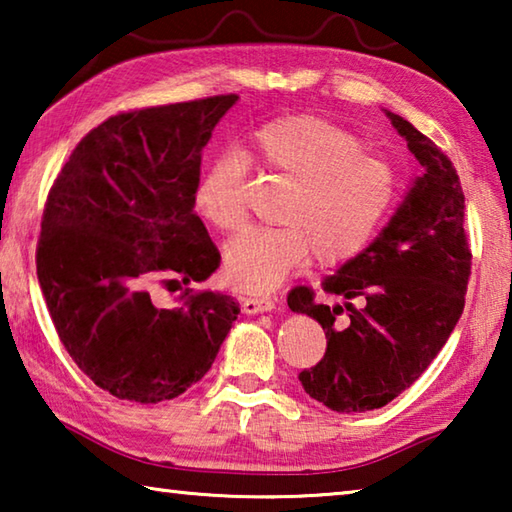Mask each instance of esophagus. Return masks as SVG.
Wrapping results in <instances>:
<instances>
[{"mask_svg":"<svg viewBox=\"0 0 512 512\" xmlns=\"http://www.w3.org/2000/svg\"><path fill=\"white\" fill-rule=\"evenodd\" d=\"M241 307H244V314L255 316V314H264V311H273L275 302L271 298H246Z\"/></svg>","mask_w":512,"mask_h":512,"instance_id":"1","label":"esophagus"}]
</instances>
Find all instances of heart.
I'll list each match as a JSON object with an SVG mask.
<instances>
[{
    "mask_svg": "<svg viewBox=\"0 0 512 512\" xmlns=\"http://www.w3.org/2000/svg\"><path fill=\"white\" fill-rule=\"evenodd\" d=\"M246 158L293 185L280 228L248 230L228 241L223 266L235 287L266 293L316 255L334 266L357 257L377 235L397 198V173L363 151L357 135L316 115L266 121L248 137ZM246 160L221 153L198 180L194 203L216 230L232 232L246 219Z\"/></svg>",
    "mask_w": 512,
    "mask_h": 512,
    "instance_id": "b5f03b06",
    "label": "heart"
}]
</instances>
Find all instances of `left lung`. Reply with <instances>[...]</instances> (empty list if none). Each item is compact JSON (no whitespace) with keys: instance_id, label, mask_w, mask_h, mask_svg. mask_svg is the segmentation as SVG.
Segmentation results:
<instances>
[{"instance_id":"8db88e82","label":"left lung","mask_w":512,"mask_h":512,"mask_svg":"<svg viewBox=\"0 0 512 512\" xmlns=\"http://www.w3.org/2000/svg\"><path fill=\"white\" fill-rule=\"evenodd\" d=\"M384 112L422 173L375 241L323 282L343 305H318L307 287L289 293V309L314 318L327 336L325 357L300 372V384L339 413L381 409L429 368L463 314L470 280L454 164L411 121ZM343 308L351 314L339 321Z\"/></svg>"}]
</instances>
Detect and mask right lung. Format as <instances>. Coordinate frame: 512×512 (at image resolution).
<instances>
[{
  "mask_svg": "<svg viewBox=\"0 0 512 512\" xmlns=\"http://www.w3.org/2000/svg\"><path fill=\"white\" fill-rule=\"evenodd\" d=\"M237 94L121 112L83 137L51 187L38 282L69 357L119 400L183 395L239 314L221 291L155 305L149 284L203 282L221 255L194 212L201 153Z\"/></svg>",
  "mask_w": 512,
  "mask_h": 512,
  "instance_id": "right-lung-1",
  "label": "right lung"
}]
</instances>
